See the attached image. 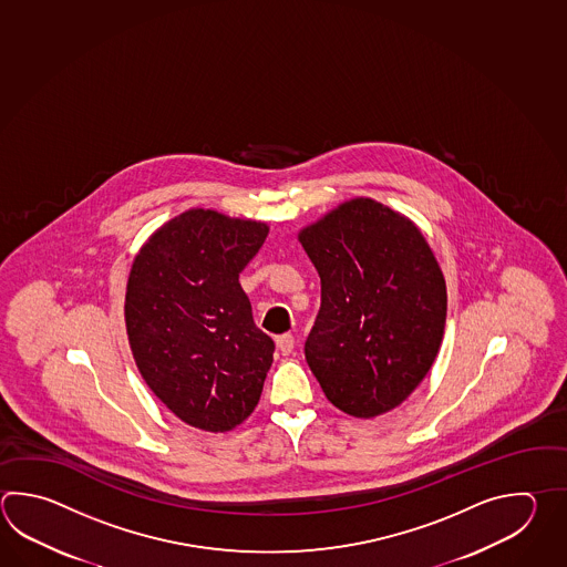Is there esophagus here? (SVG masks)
<instances>
[{"label":"esophagus","instance_id":"34e87169","mask_svg":"<svg viewBox=\"0 0 567 567\" xmlns=\"http://www.w3.org/2000/svg\"><path fill=\"white\" fill-rule=\"evenodd\" d=\"M277 347L278 351H280L282 355H290V353H292V349H295V337L290 336V333L278 336Z\"/></svg>","mask_w":567,"mask_h":567}]
</instances>
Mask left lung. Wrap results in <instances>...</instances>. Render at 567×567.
<instances>
[{
  "instance_id": "1",
  "label": "left lung",
  "mask_w": 567,
  "mask_h": 567,
  "mask_svg": "<svg viewBox=\"0 0 567 567\" xmlns=\"http://www.w3.org/2000/svg\"><path fill=\"white\" fill-rule=\"evenodd\" d=\"M321 277L305 358L331 404L380 416L426 378L446 323V282L414 221L355 197L299 234Z\"/></svg>"
}]
</instances>
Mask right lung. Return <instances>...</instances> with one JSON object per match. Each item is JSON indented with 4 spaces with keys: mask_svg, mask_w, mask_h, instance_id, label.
Masks as SVG:
<instances>
[{
    "mask_svg": "<svg viewBox=\"0 0 567 567\" xmlns=\"http://www.w3.org/2000/svg\"><path fill=\"white\" fill-rule=\"evenodd\" d=\"M266 236L262 221L187 209L133 260L128 346L151 392L189 426L228 432L260 400L275 341L256 327L238 277Z\"/></svg>",
    "mask_w": 567,
    "mask_h": 567,
    "instance_id": "1",
    "label": "right lung"
}]
</instances>
